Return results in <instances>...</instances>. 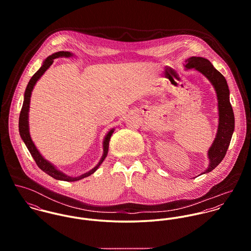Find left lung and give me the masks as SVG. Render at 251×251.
<instances>
[{
  "mask_svg": "<svg viewBox=\"0 0 251 251\" xmlns=\"http://www.w3.org/2000/svg\"><path fill=\"white\" fill-rule=\"evenodd\" d=\"M186 70L194 69L201 72L212 83L217 97L218 126L215 140L208 151L209 167L202 173L213 171L224 158L235 129V118L229 99V88L224 76L215 69L212 63L202 57H190L185 60Z\"/></svg>",
  "mask_w": 251,
  "mask_h": 251,
  "instance_id": "obj_1",
  "label": "left lung"
}]
</instances>
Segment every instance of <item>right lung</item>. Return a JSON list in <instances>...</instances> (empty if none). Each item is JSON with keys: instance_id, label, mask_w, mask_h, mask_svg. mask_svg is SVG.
<instances>
[{"instance_id": "obj_1", "label": "right lung", "mask_w": 251, "mask_h": 251, "mask_svg": "<svg viewBox=\"0 0 251 251\" xmlns=\"http://www.w3.org/2000/svg\"><path fill=\"white\" fill-rule=\"evenodd\" d=\"M73 54L69 52V51H60V52H56L52 55H50L49 57H47L41 68L37 71V72L33 75V77L30 79L25 94H24V101H23V106L20 112V116H19V133L20 136L22 138V140L24 141L25 145L27 146L29 151L31 152L33 158L36 161V165L46 174H48L49 176H51L52 178L56 179H60V180H66V181H75V180H79V179H84L86 177H89L90 175L94 174L98 168L100 166V164L103 162V160L105 159L106 155L108 153V148H109V141L110 138L114 132V128H112L111 130L108 131L107 134L105 135V138L103 140V154L100 160V162L97 164V166H95L92 170H90L89 172L78 176V177H70L68 175H66L65 173L61 172L60 170H58L52 163H50L48 160H46L38 151V150L36 149L35 144L33 142L31 135H30V131H29V108H30V100H31V95L33 92V89L36 85V82L38 81V79L43 75V73L46 72L50 66L53 64L54 59L59 58V57H72Z\"/></svg>"}]
</instances>
